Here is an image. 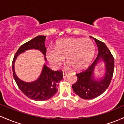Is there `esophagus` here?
I'll return each instance as SVG.
<instances>
[{
	"label": "esophagus",
	"instance_id": "obj_1",
	"mask_svg": "<svg viewBox=\"0 0 124 124\" xmlns=\"http://www.w3.org/2000/svg\"><path fill=\"white\" fill-rule=\"evenodd\" d=\"M62 74H63V78L66 77L68 75V73L67 72H63Z\"/></svg>",
	"mask_w": 124,
	"mask_h": 124
}]
</instances>
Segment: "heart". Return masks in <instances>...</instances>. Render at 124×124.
I'll list each match as a JSON object with an SVG mask.
<instances>
[{
  "label": "heart",
  "mask_w": 124,
  "mask_h": 124,
  "mask_svg": "<svg viewBox=\"0 0 124 124\" xmlns=\"http://www.w3.org/2000/svg\"><path fill=\"white\" fill-rule=\"evenodd\" d=\"M95 45L90 39L84 38H66L58 40L55 48L47 49V61L56 68L63 62V58L76 70L86 68L93 59Z\"/></svg>",
  "instance_id": "1"
}]
</instances>
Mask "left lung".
<instances>
[{
	"label": "left lung",
	"instance_id": "obj_1",
	"mask_svg": "<svg viewBox=\"0 0 124 124\" xmlns=\"http://www.w3.org/2000/svg\"><path fill=\"white\" fill-rule=\"evenodd\" d=\"M90 37L94 39L98 54L89 67L76 74L77 81L72 85L75 93L84 100L93 99L104 93L109 85L114 69V58L106 45L94 38ZM101 60L105 63L106 73L102 78L96 80L93 76L94 69Z\"/></svg>",
	"mask_w": 124,
	"mask_h": 124
}]
</instances>
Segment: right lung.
<instances>
[{"instance_id":"obj_1","label":"right lung","mask_w":124,"mask_h":124,"mask_svg":"<svg viewBox=\"0 0 124 124\" xmlns=\"http://www.w3.org/2000/svg\"><path fill=\"white\" fill-rule=\"evenodd\" d=\"M46 36H38L24 43L18 49L12 62L13 75L19 88L30 99L35 101H45L52 97L58 90V82L63 78L61 70H54L44 65L42 72L38 79L32 82H26L20 80L15 71V62L19 55L26 50L38 49L46 55V48L45 45ZM45 60L46 61V57Z\"/></svg>"}]
</instances>
